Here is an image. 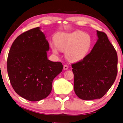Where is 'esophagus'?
Returning <instances> with one entry per match:
<instances>
[{
    "label": "esophagus",
    "instance_id": "obj_1",
    "mask_svg": "<svg viewBox=\"0 0 123 123\" xmlns=\"http://www.w3.org/2000/svg\"><path fill=\"white\" fill-rule=\"evenodd\" d=\"M68 68V67L67 65H65L63 66V70H67Z\"/></svg>",
    "mask_w": 123,
    "mask_h": 123
}]
</instances>
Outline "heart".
Returning <instances> with one entry per match:
<instances>
[{
	"instance_id": "1",
	"label": "heart",
	"mask_w": 123,
	"mask_h": 123,
	"mask_svg": "<svg viewBox=\"0 0 123 123\" xmlns=\"http://www.w3.org/2000/svg\"><path fill=\"white\" fill-rule=\"evenodd\" d=\"M55 43L50 44L53 53L58 55L59 49L65 51L66 59L72 62L84 59L92 44L90 35L79 31L58 33L55 37Z\"/></svg>"
}]
</instances>
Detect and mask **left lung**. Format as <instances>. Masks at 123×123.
Wrapping results in <instances>:
<instances>
[{
    "label": "left lung",
    "instance_id": "1",
    "mask_svg": "<svg viewBox=\"0 0 123 123\" xmlns=\"http://www.w3.org/2000/svg\"><path fill=\"white\" fill-rule=\"evenodd\" d=\"M98 39L91 52L72 64L74 91L85 100L100 98L111 87L117 73L116 50L103 32L97 31Z\"/></svg>",
    "mask_w": 123,
    "mask_h": 123
}]
</instances>
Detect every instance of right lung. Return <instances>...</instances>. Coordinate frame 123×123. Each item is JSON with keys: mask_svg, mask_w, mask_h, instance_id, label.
I'll return each mask as SVG.
<instances>
[{"mask_svg": "<svg viewBox=\"0 0 123 123\" xmlns=\"http://www.w3.org/2000/svg\"><path fill=\"white\" fill-rule=\"evenodd\" d=\"M49 43L40 28L23 33L14 41L8 54L7 71L13 89L31 101L49 95L52 81L62 72L60 62L48 60Z\"/></svg>", "mask_w": 123, "mask_h": 123, "instance_id": "obj_1", "label": "right lung"}]
</instances>
